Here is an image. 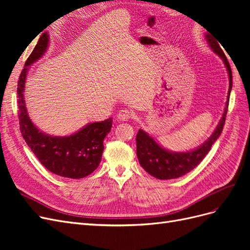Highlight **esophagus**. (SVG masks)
Instances as JSON below:
<instances>
[{
	"instance_id": "esophagus-1",
	"label": "esophagus",
	"mask_w": 250,
	"mask_h": 250,
	"mask_svg": "<svg viewBox=\"0 0 250 250\" xmlns=\"http://www.w3.org/2000/svg\"><path fill=\"white\" fill-rule=\"evenodd\" d=\"M131 116H132V115H131L130 110H128V109H122V110L119 111L117 118H118L120 121H128V120H130Z\"/></svg>"
}]
</instances>
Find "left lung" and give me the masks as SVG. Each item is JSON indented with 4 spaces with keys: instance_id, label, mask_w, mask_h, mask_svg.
Here are the masks:
<instances>
[{
    "instance_id": "left-lung-1",
    "label": "left lung",
    "mask_w": 250,
    "mask_h": 250,
    "mask_svg": "<svg viewBox=\"0 0 250 250\" xmlns=\"http://www.w3.org/2000/svg\"><path fill=\"white\" fill-rule=\"evenodd\" d=\"M206 40L209 48L213 50L215 54L222 59V62L228 70L229 87L228 93V100L225 103L223 115L216 126L214 132L210 137L201 144L197 148L184 151V152H176L171 151L161 146L149 133L140 129L137 134V155L140 165L143 169L158 179H173L178 178L185 174L192 171L194 168L202 162V160L208 153L210 147L219 139L222 132L225 123L226 113L229 108V95L232 86V74L230 65L228 62L224 52L219 46V42L213 39V36L206 33Z\"/></svg>"
}]
</instances>
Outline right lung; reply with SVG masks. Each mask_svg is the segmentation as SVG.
Listing matches in <instances>:
<instances>
[{
	"instance_id": "obj_1",
	"label": "right lung",
	"mask_w": 250,
	"mask_h": 250,
	"mask_svg": "<svg viewBox=\"0 0 250 250\" xmlns=\"http://www.w3.org/2000/svg\"><path fill=\"white\" fill-rule=\"evenodd\" d=\"M49 34L43 32L25 63L18 82L20 129L29 148L44 168L56 175L79 179L99 167L104 150L103 141L109 133L112 118L93 122L70 135L58 137L42 131L29 117L25 102V83L30 65L41 59L49 47Z\"/></svg>"
}]
</instances>
